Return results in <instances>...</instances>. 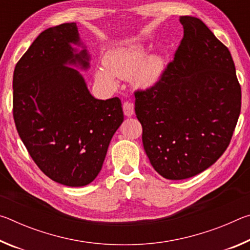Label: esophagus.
Here are the masks:
<instances>
[{"mask_svg": "<svg viewBox=\"0 0 250 250\" xmlns=\"http://www.w3.org/2000/svg\"><path fill=\"white\" fill-rule=\"evenodd\" d=\"M122 108H124V112L126 117H131L134 113V105L130 101H125Z\"/></svg>", "mask_w": 250, "mask_h": 250, "instance_id": "obj_1", "label": "esophagus"}]
</instances>
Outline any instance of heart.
<instances>
[{
	"instance_id": "1",
	"label": "heart",
	"mask_w": 250,
	"mask_h": 250,
	"mask_svg": "<svg viewBox=\"0 0 250 250\" xmlns=\"http://www.w3.org/2000/svg\"><path fill=\"white\" fill-rule=\"evenodd\" d=\"M146 56L141 44H131L112 48L104 57L105 69L96 71V77L104 86L113 88L116 78H129L139 87L147 88L158 83L164 70V61L159 55Z\"/></svg>"
}]
</instances>
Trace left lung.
Here are the masks:
<instances>
[{"instance_id":"8db88e82","label":"left lung","mask_w":250,"mask_h":250,"mask_svg":"<svg viewBox=\"0 0 250 250\" xmlns=\"http://www.w3.org/2000/svg\"><path fill=\"white\" fill-rule=\"evenodd\" d=\"M158 83L134 91V110L151 166L167 180L198 174L229 146L242 108L230 52L194 16Z\"/></svg>"}]
</instances>
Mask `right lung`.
<instances>
[{
	"instance_id": "add662e5",
	"label": "right lung",
	"mask_w": 250,
	"mask_h": 250,
	"mask_svg": "<svg viewBox=\"0 0 250 250\" xmlns=\"http://www.w3.org/2000/svg\"><path fill=\"white\" fill-rule=\"evenodd\" d=\"M76 23L42 32L15 66L13 118L16 130L36 166L46 176L67 186L96 179L112 135L124 121L118 97L99 100L88 91L77 70L88 67Z\"/></svg>"
}]
</instances>
